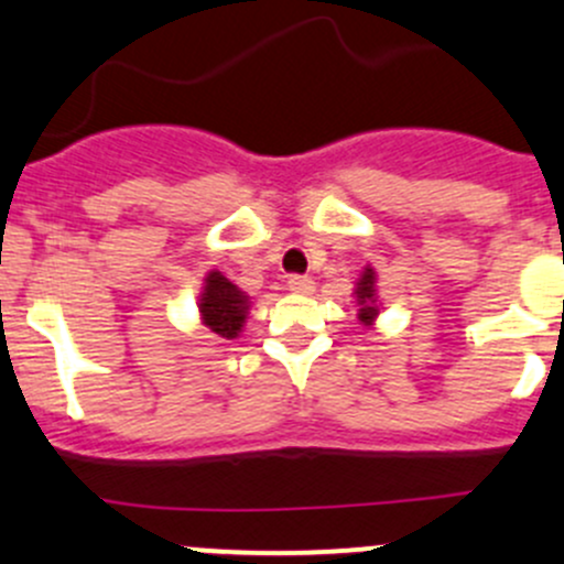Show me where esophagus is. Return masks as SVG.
<instances>
[{
  "instance_id": "34e87169",
  "label": "esophagus",
  "mask_w": 564,
  "mask_h": 564,
  "mask_svg": "<svg viewBox=\"0 0 564 564\" xmlns=\"http://www.w3.org/2000/svg\"><path fill=\"white\" fill-rule=\"evenodd\" d=\"M286 286H289V292H292V294H311V292H314V281H311L308 275H289Z\"/></svg>"
}]
</instances>
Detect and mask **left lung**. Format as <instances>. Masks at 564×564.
<instances>
[{"mask_svg": "<svg viewBox=\"0 0 564 564\" xmlns=\"http://www.w3.org/2000/svg\"><path fill=\"white\" fill-rule=\"evenodd\" d=\"M357 305H360V318L362 322H371L377 316V275H373L371 267H366L362 278L357 281Z\"/></svg>", "mask_w": 564, "mask_h": 564, "instance_id": "1", "label": "left lung"}]
</instances>
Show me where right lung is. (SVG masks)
<instances>
[{
    "instance_id": "1",
    "label": "right lung",
    "mask_w": 564,
    "mask_h": 564,
    "mask_svg": "<svg viewBox=\"0 0 564 564\" xmlns=\"http://www.w3.org/2000/svg\"><path fill=\"white\" fill-rule=\"evenodd\" d=\"M198 308L213 333H218L220 338H237L248 314V297L220 272H209Z\"/></svg>"
}]
</instances>
